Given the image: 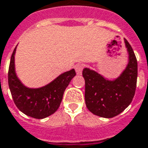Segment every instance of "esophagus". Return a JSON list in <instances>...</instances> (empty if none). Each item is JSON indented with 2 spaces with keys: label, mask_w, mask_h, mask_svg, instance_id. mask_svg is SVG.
<instances>
[{
  "label": "esophagus",
  "mask_w": 148,
  "mask_h": 148,
  "mask_svg": "<svg viewBox=\"0 0 148 148\" xmlns=\"http://www.w3.org/2000/svg\"><path fill=\"white\" fill-rule=\"evenodd\" d=\"M84 68V64H77L75 66V71H76V73L77 74H82V70Z\"/></svg>",
  "instance_id": "34e87169"
}]
</instances>
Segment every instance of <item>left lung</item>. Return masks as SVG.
I'll list each match as a JSON object with an SVG mask.
<instances>
[{"mask_svg":"<svg viewBox=\"0 0 148 148\" xmlns=\"http://www.w3.org/2000/svg\"><path fill=\"white\" fill-rule=\"evenodd\" d=\"M129 62L119 77L108 80L88 68L82 71L85 79V101L88 110L103 118H113L122 113L134 98L136 89L138 64L135 53L124 38Z\"/></svg>","mask_w":148,"mask_h":148,"instance_id":"left-lung-1","label":"left lung"}]
</instances>
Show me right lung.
I'll return each instance as SVG.
<instances>
[{
  "mask_svg": "<svg viewBox=\"0 0 148 148\" xmlns=\"http://www.w3.org/2000/svg\"><path fill=\"white\" fill-rule=\"evenodd\" d=\"M13 50L9 63L8 81L14 103L25 114L34 119H44L51 115L59 107L65 90L76 75L75 71L60 74L50 83L40 88H28L17 77L15 72Z\"/></svg>",
  "mask_w": 148,
  "mask_h": 148,
  "instance_id": "1",
  "label": "right lung"
}]
</instances>
